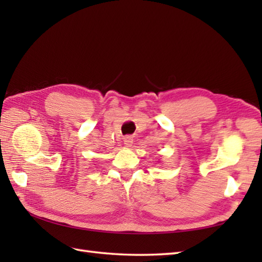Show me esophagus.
<instances>
[{
  "mask_svg": "<svg viewBox=\"0 0 262 262\" xmlns=\"http://www.w3.org/2000/svg\"><path fill=\"white\" fill-rule=\"evenodd\" d=\"M124 144L126 147H130L132 144H133V137L132 136H126L124 138Z\"/></svg>",
  "mask_w": 262,
  "mask_h": 262,
  "instance_id": "34e87169",
  "label": "esophagus"
}]
</instances>
